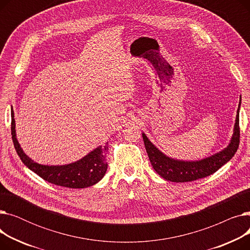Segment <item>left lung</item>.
I'll return each mask as SVG.
<instances>
[{
  "label": "left lung",
  "instance_id": "obj_1",
  "mask_svg": "<svg viewBox=\"0 0 250 250\" xmlns=\"http://www.w3.org/2000/svg\"><path fill=\"white\" fill-rule=\"evenodd\" d=\"M241 105L238 104L237 114L233 127V134L226 148L206 157L201 160L188 161L171 158L165 155L162 151L157 148L148 139L145 133H142L144 144L148 153L150 162L155 171L162 178L172 182H188L200 178H204L216 172L219 168L226 164L232 159L239 146V110Z\"/></svg>",
  "mask_w": 250,
  "mask_h": 250
}]
</instances>
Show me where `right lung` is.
I'll use <instances>...</instances> for the list:
<instances>
[{
  "mask_svg": "<svg viewBox=\"0 0 250 250\" xmlns=\"http://www.w3.org/2000/svg\"><path fill=\"white\" fill-rule=\"evenodd\" d=\"M11 132L15 150L20 157L21 161L27 166L31 171L41 176L42 179L54 183V185L70 188H85L96 185L106 173L107 162L106 153L108 146H98L75 162L63 165H45L33 161L26 155L17 140L16 125L14 118V110L11 108Z\"/></svg>",
  "mask_w": 250,
  "mask_h": 250,
  "instance_id": "1",
  "label": "right lung"
}]
</instances>
